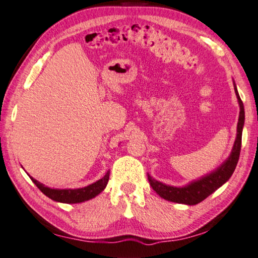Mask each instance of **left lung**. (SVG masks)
<instances>
[{
  "mask_svg": "<svg viewBox=\"0 0 258 258\" xmlns=\"http://www.w3.org/2000/svg\"><path fill=\"white\" fill-rule=\"evenodd\" d=\"M235 95L238 97V102L240 105V114L238 121V128H236V139L233 146L232 153L226 161L222 165L217 167L211 173L204 175L199 180L191 181L189 185L183 187H173L165 185V183L159 182L153 179L148 174V180L150 186L156 193L166 201L188 204V206H195L200 202H202L204 199H207L210 194L217 190L220 186H223L231 175L234 172L236 164H238L240 150H241V139H242V128L244 124V108L243 103L240 99V95L234 84Z\"/></svg>",
  "mask_w": 258,
  "mask_h": 258,
  "instance_id": "obj_1",
  "label": "left lung"
}]
</instances>
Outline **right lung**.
<instances>
[{"label": "right lung", "instance_id": "1", "mask_svg": "<svg viewBox=\"0 0 258 258\" xmlns=\"http://www.w3.org/2000/svg\"><path fill=\"white\" fill-rule=\"evenodd\" d=\"M109 174H110V171H108V172L105 173L103 178L100 179V180H97L96 182L92 183V185H88L83 188H76V189H71V188H69V189H55V188H49L47 186H44L43 183L35 180V179H33L32 177L30 178L44 195L48 196L49 199L54 200L56 202L81 203L95 198L96 195H99L101 191L107 187V183L109 181Z\"/></svg>", "mask_w": 258, "mask_h": 258}]
</instances>
